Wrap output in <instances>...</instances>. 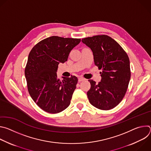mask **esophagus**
Instances as JSON below:
<instances>
[{"label":"esophagus","instance_id":"34e87169","mask_svg":"<svg viewBox=\"0 0 151 151\" xmlns=\"http://www.w3.org/2000/svg\"><path fill=\"white\" fill-rule=\"evenodd\" d=\"M85 79L83 78H82V77H81V78H79L78 79V81H79V82H82V81H85Z\"/></svg>","mask_w":151,"mask_h":151}]
</instances>
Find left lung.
I'll return each instance as SVG.
<instances>
[{"label":"left lung","instance_id":"obj_1","mask_svg":"<svg viewBox=\"0 0 151 151\" xmlns=\"http://www.w3.org/2000/svg\"><path fill=\"white\" fill-rule=\"evenodd\" d=\"M82 42L91 48L95 65L101 70V79L98 84L88 80L89 101L97 109H112L123 99L130 80L128 56L118 43L107 35L83 38Z\"/></svg>","mask_w":151,"mask_h":151}]
</instances>
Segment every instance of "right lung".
<instances>
[{"mask_svg": "<svg viewBox=\"0 0 151 151\" xmlns=\"http://www.w3.org/2000/svg\"><path fill=\"white\" fill-rule=\"evenodd\" d=\"M81 39L53 36L38 42L30 51L25 68V76L30 96L36 104L48 113L62 112L70 104L76 89L75 76L58 78L60 63L68 60L70 52Z\"/></svg>", "mask_w": 151, "mask_h": 151, "instance_id": "obj_1", "label": "right lung"}]
</instances>
